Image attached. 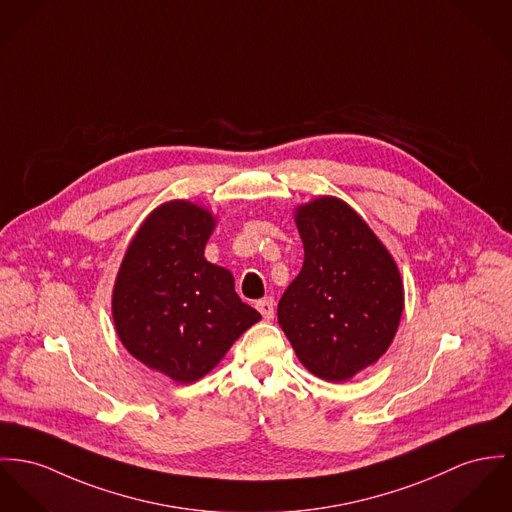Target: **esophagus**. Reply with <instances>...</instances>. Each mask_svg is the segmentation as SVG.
I'll use <instances>...</instances> for the list:
<instances>
[{"label":"esophagus","mask_w":512,"mask_h":512,"mask_svg":"<svg viewBox=\"0 0 512 512\" xmlns=\"http://www.w3.org/2000/svg\"><path fill=\"white\" fill-rule=\"evenodd\" d=\"M257 310L263 315V319L271 321L275 317V300L273 298H263L257 302Z\"/></svg>","instance_id":"1"}]
</instances>
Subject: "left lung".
<instances>
[{"mask_svg":"<svg viewBox=\"0 0 512 512\" xmlns=\"http://www.w3.org/2000/svg\"><path fill=\"white\" fill-rule=\"evenodd\" d=\"M304 265L278 302V323L321 380L347 382L394 341L403 282L394 257L341 198L296 208Z\"/></svg>","mask_w":512,"mask_h":512,"instance_id":"8db88e82","label":"left lung"}]
</instances>
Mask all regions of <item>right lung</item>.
Listing matches in <instances>:
<instances>
[{"mask_svg":"<svg viewBox=\"0 0 512 512\" xmlns=\"http://www.w3.org/2000/svg\"><path fill=\"white\" fill-rule=\"evenodd\" d=\"M216 218L189 200L158 206L130 241L113 290L126 351L173 382L206 376L261 314L243 304L234 276L204 259Z\"/></svg>","mask_w":512,"mask_h":512,"instance_id":"obj_1","label":"right lung"}]
</instances>
